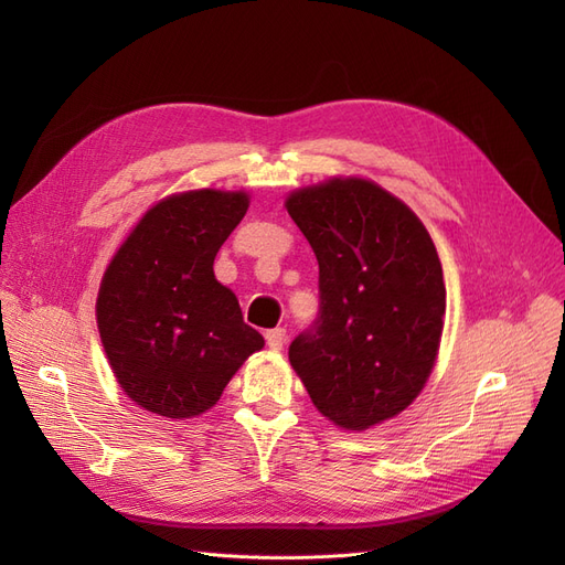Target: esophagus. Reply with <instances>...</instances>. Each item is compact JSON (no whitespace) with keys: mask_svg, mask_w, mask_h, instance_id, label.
<instances>
[{"mask_svg":"<svg viewBox=\"0 0 565 565\" xmlns=\"http://www.w3.org/2000/svg\"><path fill=\"white\" fill-rule=\"evenodd\" d=\"M285 339H287L285 328H276V330H268V332H266V344H268L273 351H280V349L285 347Z\"/></svg>","mask_w":565,"mask_h":565,"instance_id":"34e87169","label":"esophagus"}]
</instances>
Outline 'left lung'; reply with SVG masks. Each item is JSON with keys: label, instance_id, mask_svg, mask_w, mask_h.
Returning <instances> with one entry per match:
<instances>
[{"label": "left lung", "instance_id": "1", "mask_svg": "<svg viewBox=\"0 0 565 565\" xmlns=\"http://www.w3.org/2000/svg\"><path fill=\"white\" fill-rule=\"evenodd\" d=\"M285 207L318 259L320 309L289 363L320 413L365 431L413 403L434 370L446 282L431 235L365 179L299 188Z\"/></svg>", "mask_w": 565, "mask_h": 565}]
</instances>
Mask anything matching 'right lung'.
<instances>
[{
    "instance_id": "obj_1",
    "label": "right lung",
    "mask_w": 565,
    "mask_h": 565,
    "mask_svg": "<svg viewBox=\"0 0 565 565\" xmlns=\"http://www.w3.org/2000/svg\"><path fill=\"white\" fill-rule=\"evenodd\" d=\"M249 207L243 191L164 198L129 233L100 280L96 320L108 363L148 413H207L264 337L214 278V256Z\"/></svg>"
}]
</instances>
